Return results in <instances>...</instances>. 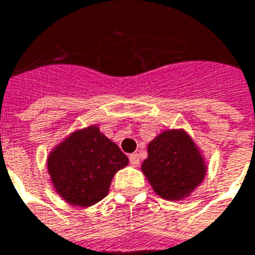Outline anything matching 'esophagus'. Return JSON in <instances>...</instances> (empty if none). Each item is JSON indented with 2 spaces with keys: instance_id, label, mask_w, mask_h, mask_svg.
I'll list each match as a JSON object with an SVG mask.
<instances>
[{
  "instance_id": "obj_1",
  "label": "esophagus",
  "mask_w": 255,
  "mask_h": 255,
  "mask_svg": "<svg viewBox=\"0 0 255 255\" xmlns=\"http://www.w3.org/2000/svg\"><path fill=\"white\" fill-rule=\"evenodd\" d=\"M129 160H130V164H131L133 167H137L138 164H140V157H138L137 153H131V155L129 156Z\"/></svg>"
}]
</instances>
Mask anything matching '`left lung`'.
I'll return each instance as SVG.
<instances>
[{
  "label": "left lung",
  "mask_w": 255,
  "mask_h": 255,
  "mask_svg": "<svg viewBox=\"0 0 255 255\" xmlns=\"http://www.w3.org/2000/svg\"><path fill=\"white\" fill-rule=\"evenodd\" d=\"M141 171L157 196L181 201L201 185L208 163L186 130L168 129L148 144V157Z\"/></svg>",
  "instance_id": "8db88e82"
}]
</instances>
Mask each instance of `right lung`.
<instances>
[{
  "label": "right lung",
  "mask_w": 255,
  "mask_h": 255,
  "mask_svg": "<svg viewBox=\"0 0 255 255\" xmlns=\"http://www.w3.org/2000/svg\"><path fill=\"white\" fill-rule=\"evenodd\" d=\"M128 164V156L98 125L72 131L47 156L54 190L70 205L81 208L103 200L117 171Z\"/></svg>",
  "instance_id": "obj_1"
}]
</instances>
